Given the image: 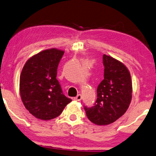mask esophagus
<instances>
[{
  "label": "esophagus",
  "mask_w": 156,
  "mask_h": 156,
  "mask_svg": "<svg viewBox=\"0 0 156 156\" xmlns=\"http://www.w3.org/2000/svg\"><path fill=\"white\" fill-rule=\"evenodd\" d=\"M74 99L75 101H80L82 100V95L81 94H78L77 96L75 97Z\"/></svg>",
  "instance_id": "obj_1"
}]
</instances>
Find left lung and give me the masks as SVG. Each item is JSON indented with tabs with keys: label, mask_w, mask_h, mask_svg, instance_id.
<instances>
[{
	"label": "left lung",
	"mask_w": 156,
	"mask_h": 156,
	"mask_svg": "<svg viewBox=\"0 0 156 156\" xmlns=\"http://www.w3.org/2000/svg\"><path fill=\"white\" fill-rule=\"evenodd\" d=\"M104 80L97 88V100L85 107L87 118L98 126L116 121L127 111L132 98V81L128 68L112 57L103 55Z\"/></svg>",
	"instance_id": "8db88e82"
}]
</instances>
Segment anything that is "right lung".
<instances>
[{
	"label": "right lung",
	"instance_id": "1",
	"mask_svg": "<svg viewBox=\"0 0 156 156\" xmlns=\"http://www.w3.org/2000/svg\"><path fill=\"white\" fill-rule=\"evenodd\" d=\"M64 51L44 49L30 57L20 78L22 101L33 116L42 120L57 118L71 101L63 94L57 80V69Z\"/></svg>",
	"mask_w": 156,
	"mask_h": 156
}]
</instances>
